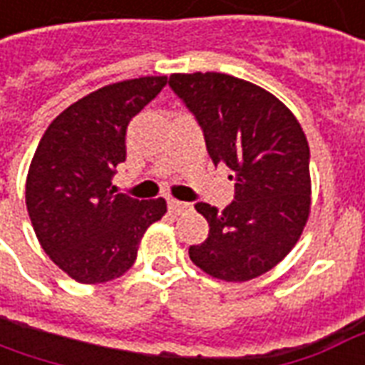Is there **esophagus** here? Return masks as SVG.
<instances>
[{
	"instance_id": "1",
	"label": "esophagus",
	"mask_w": 365,
	"mask_h": 365,
	"mask_svg": "<svg viewBox=\"0 0 365 365\" xmlns=\"http://www.w3.org/2000/svg\"><path fill=\"white\" fill-rule=\"evenodd\" d=\"M168 209L174 215H182L183 210L190 209V203H183V201H175V199H168Z\"/></svg>"
}]
</instances>
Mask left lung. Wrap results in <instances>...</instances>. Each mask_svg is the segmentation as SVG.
Wrapping results in <instances>:
<instances>
[{
	"instance_id": "1",
	"label": "left lung",
	"mask_w": 365,
	"mask_h": 365,
	"mask_svg": "<svg viewBox=\"0 0 365 365\" xmlns=\"http://www.w3.org/2000/svg\"><path fill=\"white\" fill-rule=\"evenodd\" d=\"M170 88L195 115L215 166L230 168L234 201L197 203L209 237L191 245L201 271L244 282L292 250L309 217V147L302 125L265 88L224 73H174Z\"/></svg>"
}]
</instances>
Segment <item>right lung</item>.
I'll use <instances>...</instances> for the list:
<instances>
[{
    "label": "right lung",
    "mask_w": 365,
    "mask_h": 365,
    "mask_svg": "<svg viewBox=\"0 0 365 365\" xmlns=\"http://www.w3.org/2000/svg\"><path fill=\"white\" fill-rule=\"evenodd\" d=\"M164 85L166 77H139L86 94L50 123L32 156L29 217L42 250L77 282L121 277L145 230L166 212L162 197L139 201L112 185L129 121Z\"/></svg>",
    "instance_id": "add662e5"
}]
</instances>
